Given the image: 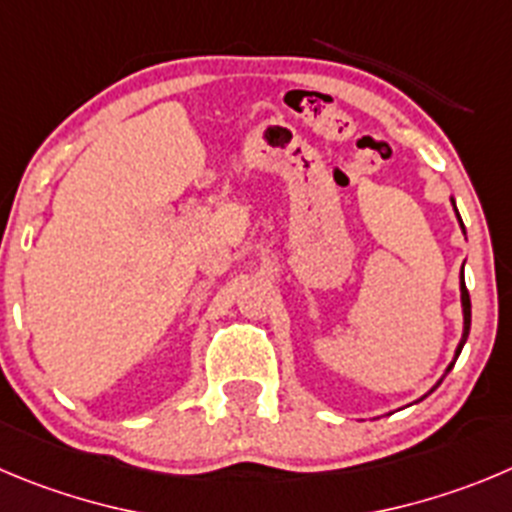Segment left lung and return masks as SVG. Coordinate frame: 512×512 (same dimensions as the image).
Wrapping results in <instances>:
<instances>
[{
    "mask_svg": "<svg viewBox=\"0 0 512 512\" xmlns=\"http://www.w3.org/2000/svg\"><path fill=\"white\" fill-rule=\"evenodd\" d=\"M452 207H455V199H452ZM455 212H457V207H455ZM457 222H460L462 232H465V224H462V217H460V212H457ZM460 300H462V338H460V343H457V348H455V358H452V364L447 366V369H444L442 379H444V376H447V374H450V371H452V366H455V361H457V356H460L462 346H465L467 336H470V318H472V310H470V293H467V285H465V265H462V272H460ZM442 379H439L437 384H434L432 389H429V391H434V389H437V386L442 384ZM424 396H427V394H424ZM424 396H422V399H424Z\"/></svg>",
    "mask_w": 512,
    "mask_h": 512,
    "instance_id": "1",
    "label": "left lung"
}]
</instances>
